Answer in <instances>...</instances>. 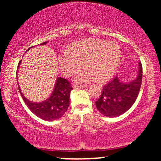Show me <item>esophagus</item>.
I'll use <instances>...</instances> for the list:
<instances>
[{"label":"esophagus","mask_w":161,"mask_h":161,"mask_svg":"<svg viewBox=\"0 0 161 161\" xmlns=\"http://www.w3.org/2000/svg\"><path fill=\"white\" fill-rule=\"evenodd\" d=\"M73 88H75V89H82V88H86V86H74Z\"/></svg>","instance_id":"34e87169"}]
</instances>
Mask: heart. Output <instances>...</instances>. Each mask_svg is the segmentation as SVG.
<instances>
[{
  "label": "heart",
  "mask_w": 161,
  "mask_h": 161,
  "mask_svg": "<svg viewBox=\"0 0 161 161\" xmlns=\"http://www.w3.org/2000/svg\"><path fill=\"white\" fill-rule=\"evenodd\" d=\"M120 47L114 42L102 39H86L75 42L68 51L59 55L60 69L70 76L82 69H87L75 77L77 82H88L97 77L103 80L114 73L120 59Z\"/></svg>",
  "instance_id": "heart-1"
}]
</instances>
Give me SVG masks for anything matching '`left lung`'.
Instances as JSON below:
<instances>
[{"instance_id": "obj_1", "label": "left lung", "mask_w": 161, "mask_h": 161, "mask_svg": "<svg viewBox=\"0 0 161 161\" xmlns=\"http://www.w3.org/2000/svg\"><path fill=\"white\" fill-rule=\"evenodd\" d=\"M142 81V66L138 63L136 78L123 82L116 75L103 87L100 98L95 102L100 113L107 117H116L125 113L137 98Z\"/></svg>"}]
</instances>
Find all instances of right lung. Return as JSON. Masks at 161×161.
Here are the masks:
<instances>
[{"label":"right lung","mask_w":161,"mask_h":161,"mask_svg":"<svg viewBox=\"0 0 161 161\" xmlns=\"http://www.w3.org/2000/svg\"><path fill=\"white\" fill-rule=\"evenodd\" d=\"M47 42H43L40 45H46ZM32 47H29L27 51H29ZM21 61L22 60H20L19 63L17 70L21 64ZM18 86H19V90L22 97L29 110L35 115L44 120L53 121L60 119L67 110L69 105L70 92L73 90V88L71 87V84L66 79L58 77L55 82L51 95L47 100L41 101V102H32L29 101L22 93L19 83H18Z\"/></svg>","instance_id":"right-lung-1"}]
</instances>
